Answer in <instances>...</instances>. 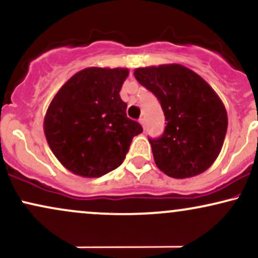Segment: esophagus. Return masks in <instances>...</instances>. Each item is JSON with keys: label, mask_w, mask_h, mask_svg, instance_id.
I'll return each instance as SVG.
<instances>
[{"label": "esophagus", "mask_w": 258, "mask_h": 258, "mask_svg": "<svg viewBox=\"0 0 258 258\" xmlns=\"http://www.w3.org/2000/svg\"><path fill=\"white\" fill-rule=\"evenodd\" d=\"M138 121H139V123H141V125H142V127H143V128H144V126H146V121H144L143 117H141V119H139Z\"/></svg>", "instance_id": "esophagus-1"}]
</instances>
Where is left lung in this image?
<instances>
[{
  "instance_id": "1",
  "label": "left lung",
  "mask_w": 258,
  "mask_h": 258,
  "mask_svg": "<svg viewBox=\"0 0 258 258\" xmlns=\"http://www.w3.org/2000/svg\"><path fill=\"white\" fill-rule=\"evenodd\" d=\"M133 75L160 100L167 121L162 136L149 138L159 170L173 178L206 171L220 155L228 127L214 88L180 64L137 68Z\"/></svg>"
}]
</instances>
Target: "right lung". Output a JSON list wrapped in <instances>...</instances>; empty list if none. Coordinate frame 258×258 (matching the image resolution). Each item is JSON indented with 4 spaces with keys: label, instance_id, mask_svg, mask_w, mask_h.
Returning a JSON list of instances; mask_svg holds the SVG:
<instances>
[{
    "label": "right lung",
    "instance_id": "right-lung-1",
    "mask_svg": "<svg viewBox=\"0 0 258 258\" xmlns=\"http://www.w3.org/2000/svg\"><path fill=\"white\" fill-rule=\"evenodd\" d=\"M125 68H86L72 76L47 109V143L61 165L78 176L97 178L119 167L135 136L143 132L126 115L120 90Z\"/></svg>",
    "mask_w": 258,
    "mask_h": 258
}]
</instances>
